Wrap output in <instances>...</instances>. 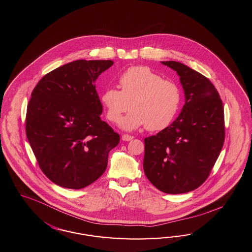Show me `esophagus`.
<instances>
[{
    "label": "esophagus",
    "instance_id": "obj_1",
    "mask_svg": "<svg viewBox=\"0 0 252 252\" xmlns=\"http://www.w3.org/2000/svg\"><path fill=\"white\" fill-rule=\"evenodd\" d=\"M134 139V137L133 136H131V135H128V134H124L123 136H122V140L125 141H129L131 140H133Z\"/></svg>",
    "mask_w": 252,
    "mask_h": 252
}]
</instances>
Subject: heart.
<instances>
[{"mask_svg": "<svg viewBox=\"0 0 252 252\" xmlns=\"http://www.w3.org/2000/svg\"><path fill=\"white\" fill-rule=\"evenodd\" d=\"M118 82L120 90L106 88L100 102L111 123L119 121L130 107V112L120 122L122 128L134 130L145 126L149 131L163 130L178 114L183 97L180 86L151 67L131 66L122 73Z\"/></svg>", "mask_w": 252, "mask_h": 252, "instance_id": "obj_1", "label": "heart"}]
</instances>
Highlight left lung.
<instances>
[{"instance_id":"obj_1","label":"left lung","mask_w":252,"mask_h":252,"mask_svg":"<svg viewBox=\"0 0 252 252\" xmlns=\"http://www.w3.org/2000/svg\"><path fill=\"white\" fill-rule=\"evenodd\" d=\"M162 63L180 76L186 103L171 126L144 139L143 169L160 191L181 194L210 175L225 139L224 109L208 78L175 61Z\"/></svg>"}]
</instances>
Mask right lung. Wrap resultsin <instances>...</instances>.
<instances>
[{"label": "right lung", "instance_id": "1", "mask_svg": "<svg viewBox=\"0 0 252 252\" xmlns=\"http://www.w3.org/2000/svg\"><path fill=\"white\" fill-rule=\"evenodd\" d=\"M111 60H78L46 74L32 92L25 129L44 174L54 184L81 189L97 180L120 136L100 119L94 81Z\"/></svg>", "mask_w": 252, "mask_h": 252}]
</instances>
